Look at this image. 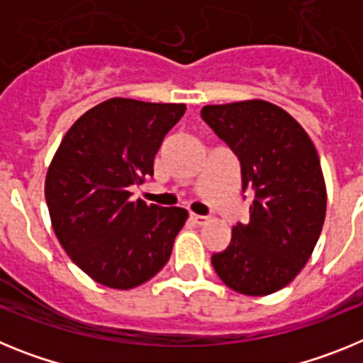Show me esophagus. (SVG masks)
Listing matches in <instances>:
<instances>
[{
	"label": "esophagus",
	"mask_w": 363,
	"mask_h": 363,
	"mask_svg": "<svg viewBox=\"0 0 363 363\" xmlns=\"http://www.w3.org/2000/svg\"><path fill=\"white\" fill-rule=\"evenodd\" d=\"M189 218H191L192 223H196V225H203V223H207V221H209V218L207 216H200V214H194V213L189 214Z\"/></svg>",
	"instance_id": "esophagus-1"
}]
</instances>
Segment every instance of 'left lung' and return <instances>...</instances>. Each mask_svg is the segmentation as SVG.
<instances>
[{
	"instance_id": "1",
	"label": "left lung",
	"mask_w": 363,
	"mask_h": 363,
	"mask_svg": "<svg viewBox=\"0 0 363 363\" xmlns=\"http://www.w3.org/2000/svg\"><path fill=\"white\" fill-rule=\"evenodd\" d=\"M201 118L240 158L243 189H255L251 218L213 255L214 271L245 296L277 293L306 267L322 233L327 189L318 152L289 112L264 99L205 105Z\"/></svg>"
}]
</instances>
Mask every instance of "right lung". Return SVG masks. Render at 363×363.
Returning a JSON list of instances; mask_svg holds the SVG:
<instances>
[{"mask_svg":"<svg viewBox=\"0 0 363 363\" xmlns=\"http://www.w3.org/2000/svg\"><path fill=\"white\" fill-rule=\"evenodd\" d=\"M185 104L111 98L67 130L45 178L50 223L86 277L134 289L162 271L189 213L130 200V185L152 176L163 138Z\"/></svg>","mask_w":363,"mask_h":363,"instance_id":"1","label":"right lung"}]
</instances>
